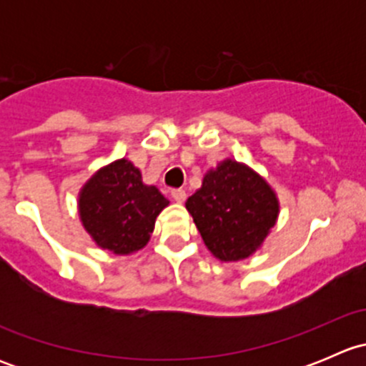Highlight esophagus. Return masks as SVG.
I'll return each mask as SVG.
<instances>
[{
    "instance_id": "obj_1",
    "label": "esophagus",
    "mask_w": 366,
    "mask_h": 366,
    "mask_svg": "<svg viewBox=\"0 0 366 366\" xmlns=\"http://www.w3.org/2000/svg\"><path fill=\"white\" fill-rule=\"evenodd\" d=\"M172 198L177 202V204H182L186 200V191L184 189H173L172 191Z\"/></svg>"
}]
</instances>
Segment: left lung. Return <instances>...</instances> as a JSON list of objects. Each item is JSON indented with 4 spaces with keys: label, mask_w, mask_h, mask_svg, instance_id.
<instances>
[{
    "label": "left lung",
    "mask_w": 366,
    "mask_h": 366,
    "mask_svg": "<svg viewBox=\"0 0 366 366\" xmlns=\"http://www.w3.org/2000/svg\"><path fill=\"white\" fill-rule=\"evenodd\" d=\"M186 209L207 249L221 262H237L262 248L278 221L280 202L264 177L234 159L209 169Z\"/></svg>",
    "instance_id": "1"
}]
</instances>
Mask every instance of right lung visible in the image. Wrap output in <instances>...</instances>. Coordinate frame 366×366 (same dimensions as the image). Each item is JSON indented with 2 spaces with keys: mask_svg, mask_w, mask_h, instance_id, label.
Returning <instances> with one entry per match:
<instances>
[{
  "mask_svg": "<svg viewBox=\"0 0 366 366\" xmlns=\"http://www.w3.org/2000/svg\"><path fill=\"white\" fill-rule=\"evenodd\" d=\"M169 202L156 186H147L131 161L117 159L102 166L79 191L81 223L92 241L114 254L145 248L156 217Z\"/></svg>",
  "mask_w": 366,
  "mask_h": 366,
  "instance_id": "right-lung-1",
  "label": "right lung"
}]
</instances>
